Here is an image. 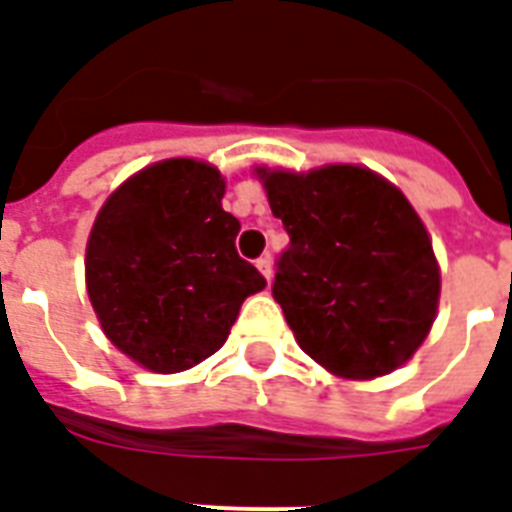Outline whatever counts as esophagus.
<instances>
[{
	"label": "esophagus",
	"mask_w": 512,
	"mask_h": 512,
	"mask_svg": "<svg viewBox=\"0 0 512 512\" xmlns=\"http://www.w3.org/2000/svg\"><path fill=\"white\" fill-rule=\"evenodd\" d=\"M257 271H260V273H263V276H265V279H271V276H273V263H271V257H268V255H263V257H257Z\"/></svg>",
	"instance_id": "obj_1"
}]
</instances>
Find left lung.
<instances>
[{
	"instance_id": "obj_1",
	"label": "left lung",
	"mask_w": 512,
	"mask_h": 512,
	"mask_svg": "<svg viewBox=\"0 0 512 512\" xmlns=\"http://www.w3.org/2000/svg\"><path fill=\"white\" fill-rule=\"evenodd\" d=\"M260 177L290 236L271 292L300 349L343 378L400 368L440 298L432 244L405 195L357 166Z\"/></svg>"
}]
</instances>
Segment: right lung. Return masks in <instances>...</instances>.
I'll return each mask as SVG.
<instances>
[{
  "label": "right lung",
  "instance_id": "add662e5",
  "mask_svg": "<svg viewBox=\"0 0 512 512\" xmlns=\"http://www.w3.org/2000/svg\"><path fill=\"white\" fill-rule=\"evenodd\" d=\"M220 171L171 158L139 171L101 206L85 282L104 333L155 373L212 357L241 303L265 287L236 252L241 222L222 209Z\"/></svg>",
  "mask_w": 512,
  "mask_h": 512
}]
</instances>
